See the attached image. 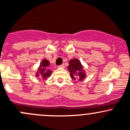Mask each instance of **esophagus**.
Segmentation results:
<instances>
[{"label": "esophagus", "instance_id": "obj_1", "mask_svg": "<svg viewBox=\"0 0 130 130\" xmlns=\"http://www.w3.org/2000/svg\"><path fill=\"white\" fill-rule=\"evenodd\" d=\"M58 68H64V64H61V65L59 66Z\"/></svg>", "mask_w": 130, "mask_h": 130}]
</instances>
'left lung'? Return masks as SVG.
Listing matches in <instances>:
<instances>
[{
	"mask_svg": "<svg viewBox=\"0 0 130 130\" xmlns=\"http://www.w3.org/2000/svg\"><path fill=\"white\" fill-rule=\"evenodd\" d=\"M68 69L73 79H78L79 81H82L85 78L86 73L83 70V66L78 59H71Z\"/></svg>",
	"mask_w": 130,
	"mask_h": 130,
	"instance_id": "1",
	"label": "left lung"
}]
</instances>
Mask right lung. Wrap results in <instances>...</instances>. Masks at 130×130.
Returning a JSON list of instances; mask_svg holds the SVG:
<instances>
[{"mask_svg":"<svg viewBox=\"0 0 130 130\" xmlns=\"http://www.w3.org/2000/svg\"><path fill=\"white\" fill-rule=\"evenodd\" d=\"M50 62L48 60L43 59L41 62L40 65L36 73V76H39L42 79H46L48 78L52 74V71L48 69V66Z\"/></svg>","mask_w":130,"mask_h":130,"instance_id":"right-lung-1","label":"right lung"}]
</instances>
